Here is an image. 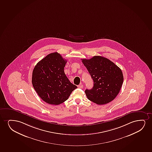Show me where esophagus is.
<instances>
[{"label":"esophagus","mask_w":152,"mask_h":152,"mask_svg":"<svg viewBox=\"0 0 152 152\" xmlns=\"http://www.w3.org/2000/svg\"><path fill=\"white\" fill-rule=\"evenodd\" d=\"M78 88H79V89H82L83 88V85L82 84H80L79 86H78Z\"/></svg>","instance_id":"obj_1"}]
</instances>
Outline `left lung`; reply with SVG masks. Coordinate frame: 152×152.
<instances>
[{"label": "left lung", "instance_id": "left-lung-1", "mask_svg": "<svg viewBox=\"0 0 152 152\" xmlns=\"http://www.w3.org/2000/svg\"><path fill=\"white\" fill-rule=\"evenodd\" d=\"M81 60L94 81L92 89L85 91L87 98L99 105L113 101L123 83L121 69L110 60L99 56Z\"/></svg>", "mask_w": 152, "mask_h": 152}]
</instances>
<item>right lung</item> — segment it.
<instances>
[{
	"mask_svg": "<svg viewBox=\"0 0 152 152\" xmlns=\"http://www.w3.org/2000/svg\"><path fill=\"white\" fill-rule=\"evenodd\" d=\"M67 62L57 52L39 61L32 72V83L40 98L49 104H61L77 87L69 81L64 72Z\"/></svg>",
	"mask_w": 152,
	"mask_h": 152,
	"instance_id": "1",
	"label": "right lung"
}]
</instances>
